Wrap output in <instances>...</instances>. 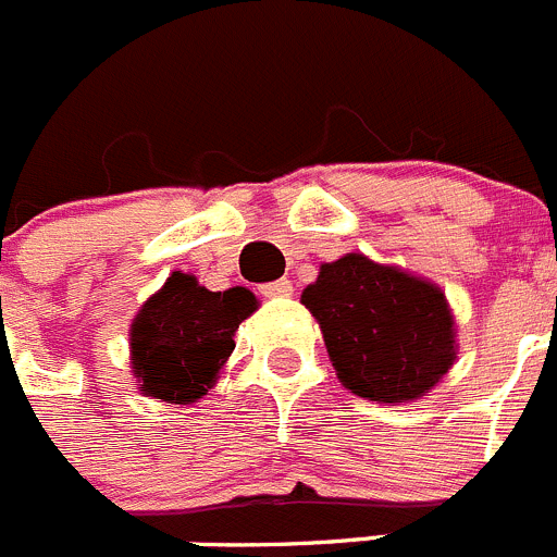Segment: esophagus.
<instances>
[{"label":"esophagus","instance_id":"obj_1","mask_svg":"<svg viewBox=\"0 0 557 557\" xmlns=\"http://www.w3.org/2000/svg\"><path fill=\"white\" fill-rule=\"evenodd\" d=\"M259 293L264 295V298H289L293 295V282L289 278H278V282H268L259 287Z\"/></svg>","mask_w":557,"mask_h":557}]
</instances>
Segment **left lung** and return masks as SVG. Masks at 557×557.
I'll list each match as a JSON object with an SVG mask.
<instances>
[{"instance_id":"obj_1","label":"left lung","mask_w":557,"mask_h":557,"mask_svg":"<svg viewBox=\"0 0 557 557\" xmlns=\"http://www.w3.org/2000/svg\"><path fill=\"white\" fill-rule=\"evenodd\" d=\"M300 304L323 331L336 379L367 400H417L458 359L456 318L442 287L364 253L320 264Z\"/></svg>"}]
</instances>
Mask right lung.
I'll list each match as a JSON object with an SVG mask.
<instances>
[{"label": "right lung", "mask_w": 557, "mask_h": 557, "mask_svg": "<svg viewBox=\"0 0 557 557\" xmlns=\"http://www.w3.org/2000/svg\"><path fill=\"white\" fill-rule=\"evenodd\" d=\"M245 287L209 293L196 275L176 273L137 309L129 325V359L137 389L171 406L201 400L226 367L234 334L257 312Z\"/></svg>", "instance_id": "obj_1"}]
</instances>
